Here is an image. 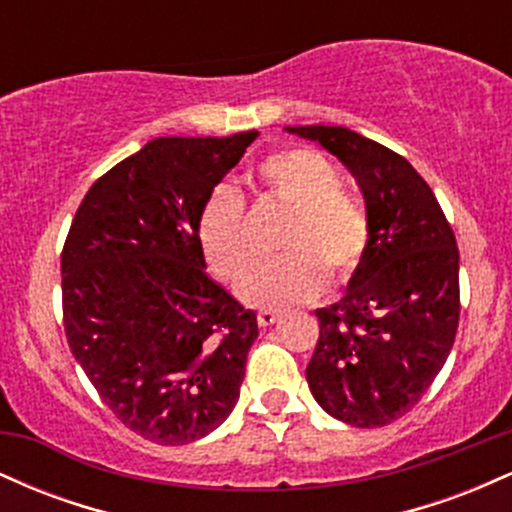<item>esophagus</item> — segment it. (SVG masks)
I'll return each mask as SVG.
<instances>
[{
  "mask_svg": "<svg viewBox=\"0 0 512 512\" xmlns=\"http://www.w3.org/2000/svg\"><path fill=\"white\" fill-rule=\"evenodd\" d=\"M279 317L281 315L274 313V310H262V313H257V322H260V327H269V325H274Z\"/></svg>",
  "mask_w": 512,
  "mask_h": 512,
  "instance_id": "esophagus-1",
  "label": "esophagus"
}]
</instances>
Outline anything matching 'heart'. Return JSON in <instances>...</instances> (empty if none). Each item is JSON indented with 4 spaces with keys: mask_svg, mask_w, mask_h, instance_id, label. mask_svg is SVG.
I'll return each instance as SVG.
<instances>
[{
    "mask_svg": "<svg viewBox=\"0 0 512 512\" xmlns=\"http://www.w3.org/2000/svg\"><path fill=\"white\" fill-rule=\"evenodd\" d=\"M264 197L289 209L281 248L289 250L240 281L238 296L262 308H286L313 301L327 279L346 281L366 255L370 221L358 199L342 187L339 170L313 149H284L257 166ZM204 255L226 279L250 272L257 255L245 228V204L236 190L219 185L207 197L197 221Z\"/></svg>",
    "mask_w": 512,
    "mask_h": 512,
    "instance_id": "heart-1",
    "label": "heart"
}]
</instances>
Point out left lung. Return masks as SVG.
<instances>
[{
    "instance_id": "left-lung-1",
    "label": "left lung",
    "mask_w": 512,
    "mask_h": 512,
    "mask_svg": "<svg viewBox=\"0 0 512 512\" xmlns=\"http://www.w3.org/2000/svg\"><path fill=\"white\" fill-rule=\"evenodd\" d=\"M320 142L366 199V255L337 303L317 308L310 392L356 428L397 421L448 361L460 322V250L428 182L404 156L346 127H286Z\"/></svg>"
}]
</instances>
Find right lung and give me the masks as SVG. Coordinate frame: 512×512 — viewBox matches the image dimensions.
<instances>
[{"label":"right lung","mask_w":512,"mask_h":512,"mask_svg":"<svg viewBox=\"0 0 512 512\" xmlns=\"http://www.w3.org/2000/svg\"><path fill=\"white\" fill-rule=\"evenodd\" d=\"M257 132L161 137L101 175L62 248L67 344L129 431L185 445L236 407L257 315L204 272L199 211Z\"/></svg>","instance_id":"right-lung-1"}]
</instances>
